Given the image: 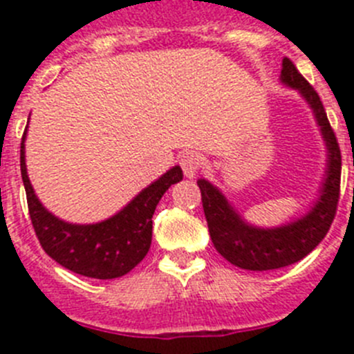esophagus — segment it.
Here are the masks:
<instances>
[{
    "instance_id": "obj_1",
    "label": "esophagus",
    "mask_w": 354,
    "mask_h": 354,
    "mask_svg": "<svg viewBox=\"0 0 354 354\" xmlns=\"http://www.w3.org/2000/svg\"><path fill=\"white\" fill-rule=\"evenodd\" d=\"M202 162H204V158L198 152H184L180 156V168H183L186 177H195L196 171L202 167Z\"/></svg>"
}]
</instances>
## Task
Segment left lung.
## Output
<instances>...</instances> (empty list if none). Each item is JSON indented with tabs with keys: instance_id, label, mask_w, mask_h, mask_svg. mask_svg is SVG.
Returning <instances> with one entry per match:
<instances>
[{
	"instance_id": "1",
	"label": "left lung",
	"mask_w": 354,
	"mask_h": 354,
	"mask_svg": "<svg viewBox=\"0 0 354 354\" xmlns=\"http://www.w3.org/2000/svg\"><path fill=\"white\" fill-rule=\"evenodd\" d=\"M282 81L290 88L299 90L314 109L317 124L323 131L328 152L326 180L321 189L317 204L301 220L278 228H255L246 225L234 211L225 196L211 183L198 179L202 205L209 225L212 245L230 264L250 271H268L286 268L306 257L324 239L337 214L340 196V170L342 156L337 136L330 126L321 97L296 65L283 58Z\"/></svg>"
}]
</instances>
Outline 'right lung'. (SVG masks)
Segmentation results:
<instances>
[{"label": "right lung", "mask_w": 354, "mask_h": 354, "mask_svg": "<svg viewBox=\"0 0 354 354\" xmlns=\"http://www.w3.org/2000/svg\"><path fill=\"white\" fill-rule=\"evenodd\" d=\"M21 142V175L26 189L28 211L40 246L53 261L77 274L99 280L129 273L147 255L152 243V214L171 184L183 180L180 167H174L145 187L109 220L95 225H72L46 211L31 187Z\"/></svg>", "instance_id": "right-lung-1"}]
</instances>
